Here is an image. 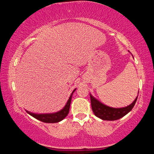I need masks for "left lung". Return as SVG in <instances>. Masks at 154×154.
I'll list each match as a JSON object with an SVG mask.
<instances>
[{
  "instance_id": "left-lung-1",
  "label": "left lung",
  "mask_w": 154,
  "mask_h": 154,
  "mask_svg": "<svg viewBox=\"0 0 154 154\" xmlns=\"http://www.w3.org/2000/svg\"><path fill=\"white\" fill-rule=\"evenodd\" d=\"M137 98V96L135 100L128 106L115 109V108L109 107L101 103L91 95V106L95 115L103 120H110V121L119 119L130 112L135 106Z\"/></svg>"
}]
</instances>
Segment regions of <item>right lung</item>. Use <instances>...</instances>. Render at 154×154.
Returning a JSON list of instances; mask_svg holds the SVG:
<instances>
[{
	"label": "right lung",
	"instance_id": "add662e5",
	"mask_svg": "<svg viewBox=\"0 0 154 154\" xmlns=\"http://www.w3.org/2000/svg\"><path fill=\"white\" fill-rule=\"evenodd\" d=\"M75 90L72 93V94L70 95L68 101H67V103L66 104V106H64V108H63L62 110L59 111V112L54 113V114H33V113L29 112V111H26V112H27L29 115H31L32 116H33V117L35 118V119L40 120V121L43 122H45V123L59 122L61 121V120L64 119V118L67 116V114H69L70 104H71L72 94H73L74 92L75 91Z\"/></svg>",
	"mask_w": 154,
	"mask_h": 154
}]
</instances>
